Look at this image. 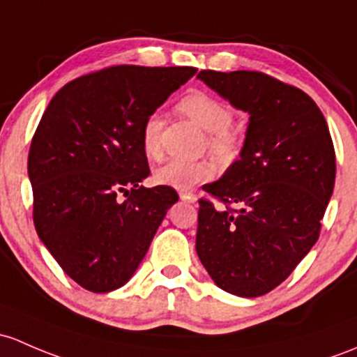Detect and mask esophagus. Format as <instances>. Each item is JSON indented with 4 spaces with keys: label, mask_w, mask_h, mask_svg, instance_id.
I'll list each match as a JSON object with an SVG mask.
<instances>
[{
    "label": "esophagus",
    "mask_w": 357,
    "mask_h": 357,
    "mask_svg": "<svg viewBox=\"0 0 357 357\" xmlns=\"http://www.w3.org/2000/svg\"><path fill=\"white\" fill-rule=\"evenodd\" d=\"M179 198H181L183 202H188V204H195V202H197V197L191 193H179Z\"/></svg>",
    "instance_id": "obj_1"
}]
</instances>
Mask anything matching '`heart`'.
I'll return each mask as SVG.
<instances>
[{
    "instance_id": "heart-1",
    "label": "heart",
    "mask_w": 357,
    "mask_h": 357,
    "mask_svg": "<svg viewBox=\"0 0 357 357\" xmlns=\"http://www.w3.org/2000/svg\"><path fill=\"white\" fill-rule=\"evenodd\" d=\"M179 111L197 123L202 130L207 131L208 147L215 155L229 157L236 152L238 137L229 128L232 116L222 100L207 92H193L179 102ZM162 126L164 119L159 112H152L142 126V149L145 155L152 159L160 155ZM213 174H215V166L210 160L171 159L155 169L153 179L157 185L186 191L212 179Z\"/></svg>"
}]
</instances>
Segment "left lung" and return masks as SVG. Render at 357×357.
I'll use <instances>...</instances> for the list:
<instances>
[{"label": "left lung", "mask_w": 357, "mask_h": 357, "mask_svg": "<svg viewBox=\"0 0 357 357\" xmlns=\"http://www.w3.org/2000/svg\"><path fill=\"white\" fill-rule=\"evenodd\" d=\"M208 89L250 114L239 159L200 200L197 253L213 282L241 298L279 286L310 253L335 185V152L324 114L303 90L260 71L204 70Z\"/></svg>", "instance_id": "8db88e82"}]
</instances>
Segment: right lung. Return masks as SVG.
Here are the masks:
<instances>
[{"mask_svg":"<svg viewBox=\"0 0 357 357\" xmlns=\"http://www.w3.org/2000/svg\"><path fill=\"white\" fill-rule=\"evenodd\" d=\"M191 66H112L59 89L29 152L33 224L59 267L82 287L125 286L147 255L167 210L169 186L145 188L150 174L142 126Z\"/></svg>","mask_w":357,"mask_h":357,"instance_id":"add662e5","label":"right lung"}]
</instances>
